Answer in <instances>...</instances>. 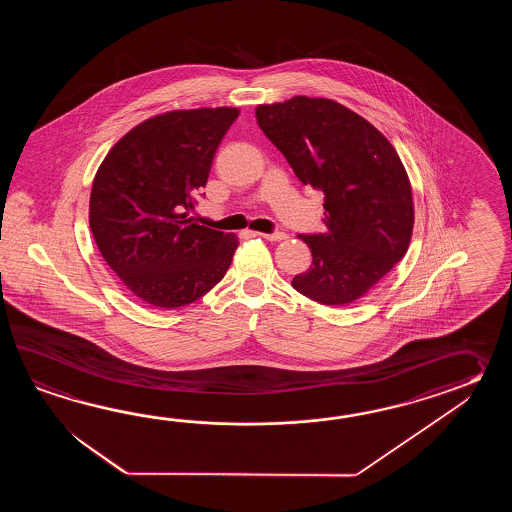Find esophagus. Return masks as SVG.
<instances>
[{
	"label": "esophagus",
	"instance_id": "esophagus-1",
	"mask_svg": "<svg viewBox=\"0 0 512 512\" xmlns=\"http://www.w3.org/2000/svg\"><path fill=\"white\" fill-rule=\"evenodd\" d=\"M263 240L267 241H282L287 238V234L285 232H272V234H260Z\"/></svg>",
	"mask_w": 512,
	"mask_h": 512
}]
</instances>
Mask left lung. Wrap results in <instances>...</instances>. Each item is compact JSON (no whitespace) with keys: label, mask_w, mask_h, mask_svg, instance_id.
Masks as SVG:
<instances>
[{"label":"left lung","mask_w":512,"mask_h":512,"mask_svg":"<svg viewBox=\"0 0 512 512\" xmlns=\"http://www.w3.org/2000/svg\"><path fill=\"white\" fill-rule=\"evenodd\" d=\"M256 120L296 177L326 196V232L298 236L313 263L294 276V289L318 304H353L412 240V186L399 155L368 120L329 98L261 104Z\"/></svg>","instance_id":"8db88e82"}]
</instances>
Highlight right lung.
Masks as SVG:
<instances>
[{"label":"right lung","instance_id":"right-lung-1","mask_svg":"<svg viewBox=\"0 0 512 512\" xmlns=\"http://www.w3.org/2000/svg\"><path fill=\"white\" fill-rule=\"evenodd\" d=\"M238 108L177 109L128 131L100 164L89 227L111 271L159 309L192 304L221 282L238 238L188 218Z\"/></svg>","mask_w":512,"mask_h":512}]
</instances>
